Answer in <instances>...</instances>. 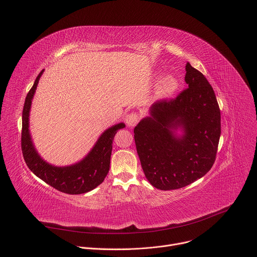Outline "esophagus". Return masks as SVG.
<instances>
[{
    "label": "esophagus",
    "mask_w": 257,
    "mask_h": 257,
    "mask_svg": "<svg viewBox=\"0 0 257 257\" xmlns=\"http://www.w3.org/2000/svg\"><path fill=\"white\" fill-rule=\"evenodd\" d=\"M138 120H139L138 115L135 114V113H131V114H129V115L126 116L125 122H126L127 126H129V127H134V126L138 123Z\"/></svg>",
    "instance_id": "obj_1"
}]
</instances>
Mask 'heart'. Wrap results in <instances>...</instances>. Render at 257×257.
<instances>
[{"label":"heart","mask_w":257,"mask_h":257,"mask_svg":"<svg viewBox=\"0 0 257 257\" xmlns=\"http://www.w3.org/2000/svg\"><path fill=\"white\" fill-rule=\"evenodd\" d=\"M178 88V80L173 75H167L160 81L157 87V93L160 96H169L173 94Z\"/></svg>","instance_id":"heart-1"}]
</instances>
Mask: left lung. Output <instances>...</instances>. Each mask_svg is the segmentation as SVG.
Here are the masks:
<instances>
[{
    "mask_svg": "<svg viewBox=\"0 0 257 257\" xmlns=\"http://www.w3.org/2000/svg\"><path fill=\"white\" fill-rule=\"evenodd\" d=\"M188 87L178 96L156 101L150 117L134 128L144 175L161 190L185 187L212 167L221 136V111L214 91L201 72L186 64ZM181 128L182 136L170 128Z\"/></svg>",
    "mask_w": 257,
    "mask_h": 257,
    "instance_id": "left-lung-1",
    "label": "left lung"
}]
</instances>
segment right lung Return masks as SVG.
Instances as JSON below:
<instances>
[{
    "label": "right lung",
    "instance_id": "1",
    "mask_svg": "<svg viewBox=\"0 0 257 257\" xmlns=\"http://www.w3.org/2000/svg\"><path fill=\"white\" fill-rule=\"evenodd\" d=\"M44 71L36 77L33 86L26 95L23 106L21 150L24 161L35 176L55 189L67 194L86 193L101 184L107 175L114 137L118 130L125 127V124L119 123L106 129L97 139L89 154L79 163L67 167H56L45 162L35 151L29 133L31 100Z\"/></svg>",
    "mask_w": 257,
    "mask_h": 257
}]
</instances>
